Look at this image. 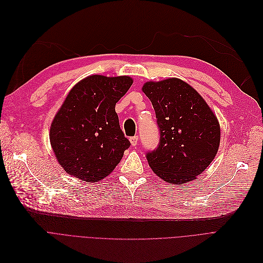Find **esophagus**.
Segmentation results:
<instances>
[{"label":"esophagus","instance_id":"34e87169","mask_svg":"<svg viewBox=\"0 0 263 263\" xmlns=\"http://www.w3.org/2000/svg\"><path fill=\"white\" fill-rule=\"evenodd\" d=\"M129 141L132 143V145H137L138 144V136H134V137H130L129 138Z\"/></svg>","mask_w":263,"mask_h":263}]
</instances>
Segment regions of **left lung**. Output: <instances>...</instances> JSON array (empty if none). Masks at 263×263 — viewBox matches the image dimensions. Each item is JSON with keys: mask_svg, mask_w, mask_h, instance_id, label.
<instances>
[{"mask_svg": "<svg viewBox=\"0 0 263 263\" xmlns=\"http://www.w3.org/2000/svg\"><path fill=\"white\" fill-rule=\"evenodd\" d=\"M159 128V143L146 153L149 167L167 183L182 185L202 173L217 154L220 127L200 94L178 78L144 83Z\"/></svg>", "mask_w": 263, "mask_h": 263, "instance_id": "left-lung-1", "label": "left lung"}]
</instances>
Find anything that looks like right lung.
I'll list each match as a JSON object with an SVG mask.
<instances>
[{
    "instance_id": "1",
    "label": "right lung",
    "mask_w": 263,
    "mask_h": 263,
    "mask_svg": "<svg viewBox=\"0 0 263 263\" xmlns=\"http://www.w3.org/2000/svg\"><path fill=\"white\" fill-rule=\"evenodd\" d=\"M133 84L128 76L93 74L68 93L50 127V142L70 176L95 183L109 176L130 145L116 104Z\"/></svg>"
}]
</instances>
